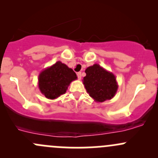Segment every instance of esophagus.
<instances>
[{
    "label": "esophagus",
    "mask_w": 158,
    "mask_h": 158,
    "mask_svg": "<svg viewBox=\"0 0 158 158\" xmlns=\"http://www.w3.org/2000/svg\"><path fill=\"white\" fill-rule=\"evenodd\" d=\"M77 76H78V79H79V80L82 79V73H81V72H79V73H77Z\"/></svg>",
    "instance_id": "obj_1"
}]
</instances>
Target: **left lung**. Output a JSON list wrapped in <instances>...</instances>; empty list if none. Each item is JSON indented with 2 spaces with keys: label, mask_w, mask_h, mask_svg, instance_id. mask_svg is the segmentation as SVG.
I'll return each instance as SVG.
<instances>
[{
  "label": "left lung",
  "mask_w": 158,
  "mask_h": 158,
  "mask_svg": "<svg viewBox=\"0 0 158 158\" xmlns=\"http://www.w3.org/2000/svg\"><path fill=\"white\" fill-rule=\"evenodd\" d=\"M86 76L83 78L85 88L89 95L96 102L110 100L117 92V81L114 75L98 64H94L85 69Z\"/></svg>",
  "instance_id": "obj_1"
}]
</instances>
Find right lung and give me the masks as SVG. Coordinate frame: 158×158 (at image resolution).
<instances>
[{"label":"right lung","mask_w":158,"mask_h":158,"mask_svg":"<svg viewBox=\"0 0 158 158\" xmlns=\"http://www.w3.org/2000/svg\"><path fill=\"white\" fill-rule=\"evenodd\" d=\"M76 79V73L66 64L58 61L40 73L38 86L46 98L55 99L64 94L71 82Z\"/></svg>","instance_id":"right-lung-1"}]
</instances>
